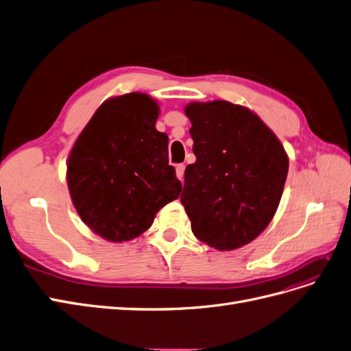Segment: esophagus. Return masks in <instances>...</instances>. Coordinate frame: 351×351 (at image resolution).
<instances>
[{"label":"esophagus","instance_id":"esophagus-1","mask_svg":"<svg viewBox=\"0 0 351 351\" xmlns=\"http://www.w3.org/2000/svg\"><path fill=\"white\" fill-rule=\"evenodd\" d=\"M176 174H177V177L180 180H183V177H184V165L183 164H178L176 167Z\"/></svg>","mask_w":351,"mask_h":351}]
</instances>
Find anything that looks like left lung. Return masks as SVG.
Wrapping results in <instances>:
<instances>
[{
	"label": "left lung",
	"instance_id": "obj_1",
	"mask_svg": "<svg viewBox=\"0 0 351 351\" xmlns=\"http://www.w3.org/2000/svg\"><path fill=\"white\" fill-rule=\"evenodd\" d=\"M196 162L187 165L180 200L193 234L234 250L268 227L289 173L284 146L259 117L228 101L190 102Z\"/></svg>",
	"mask_w": 351,
	"mask_h": 351
}]
</instances>
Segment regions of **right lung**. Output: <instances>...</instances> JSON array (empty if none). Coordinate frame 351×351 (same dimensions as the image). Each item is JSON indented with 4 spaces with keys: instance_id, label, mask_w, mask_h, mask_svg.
Masks as SVG:
<instances>
[{
    "instance_id": "add662e5",
    "label": "right lung",
    "mask_w": 351,
    "mask_h": 351,
    "mask_svg": "<svg viewBox=\"0 0 351 351\" xmlns=\"http://www.w3.org/2000/svg\"><path fill=\"white\" fill-rule=\"evenodd\" d=\"M158 115L156 101L146 93L110 98L71 147V202L84 224L105 240L139 237L182 192L168 165V136L155 127Z\"/></svg>"
}]
</instances>
